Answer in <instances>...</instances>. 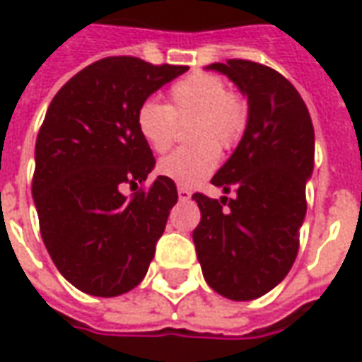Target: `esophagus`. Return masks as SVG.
Instances as JSON below:
<instances>
[{"label": "esophagus", "mask_w": 362, "mask_h": 362, "mask_svg": "<svg viewBox=\"0 0 362 362\" xmlns=\"http://www.w3.org/2000/svg\"><path fill=\"white\" fill-rule=\"evenodd\" d=\"M178 198L189 199V198H192V192H189L188 188H184V186H178Z\"/></svg>", "instance_id": "esophagus-1"}]
</instances>
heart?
<instances>
[{"mask_svg":"<svg viewBox=\"0 0 362 362\" xmlns=\"http://www.w3.org/2000/svg\"><path fill=\"white\" fill-rule=\"evenodd\" d=\"M192 121L189 141L164 156L158 173L178 186H196L216 170L217 146H231L241 137L247 123V103L239 93L229 92L221 76L192 72L174 82L168 90V105L145 100L139 105L135 125L145 145L155 151H168L176 137V121Z\"/></svg>","mask_w":362,"mask_h":362,"instance_id":"heart-1","label":"heart"}]
</instances>
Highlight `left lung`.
Here are the masks:
<instances>
[{
	"label": "left lung",
	"mask_w": 362,
	"mask_h": 362,
	"mask_svg": "<svg viewBox=\"0 0 362 362\" xmlns=\"http://www.w3.org/2000/svg\"><path fill=\"white\" fill-rule=\"evenodd\" d=\"M206 68L247 95L249 117L233 155L211 178L235 198L194 194L202 219L192 237L207 284L247 302L280 284L294 264L313 170V125L298 90L276 70L239 58Z\"/></svg>",
	"instance_id": "left-lung-1"
}]
</instances>
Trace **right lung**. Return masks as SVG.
<instances>
[{"mask_svg":"<svg viewBox=\"0 0 362 362\" xmlns=\"http://www.w3.org/2000/svg\"><path fill=\"white\" fill-rule=\"evenodd\" d=\"M188 66L110 57L70 78L52 98L35 145L33 199L58 272L90 296L113 298L145 278L156 241L178 202L156 176L153 151L135 125L141 103Z\"/></svg>","mask_w":362,"mask_h":362,"instance_id":"obj_1","label":"right lung"}]
</instances>
